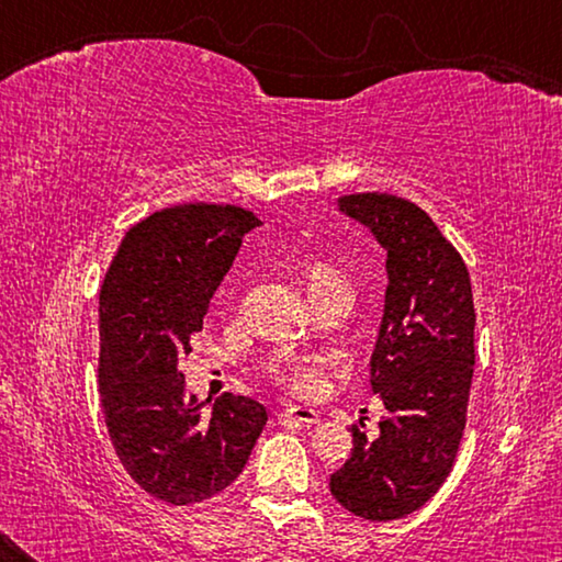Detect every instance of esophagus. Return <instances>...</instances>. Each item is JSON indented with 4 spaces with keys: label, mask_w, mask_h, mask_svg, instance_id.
<instances>
[{
    "label": "esophagus",
    "mask_w": 562,
    "mask_h": 562,
    "mask_svg": "<svg viewBox=\"0 0 562 562\" xmlns=\"http://www.w3.org/2000/svg\"><path fill=\"white\" fill-rule=\"evenodd\" d=\"M280 422H297V424H319V414L310 406H290L278 414Z\"/></svg>",
    "instance_id": "obj_1"
}]
</instances>
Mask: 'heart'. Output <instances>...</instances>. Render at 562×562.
Masks as SVG:
<instances>
[{"instance_id":"1","label":"heart","mask_w":562,"mask_h":562,"mask_svg":"<svg viewBox=\"0 0 562 562\" xmlns=\"http://www.w3.org/2000/svg\"><path fill=\"white\" fill-rule=\"evenodd\" d=\"M304 282H307V292H312L325 288V284L341 282V278L327 262L312 260L304 265ZM322 374H325V361L322 359H282L270 367L274 382L297 396L317 394L322 389Z\"/></svg>"}]
</instances>
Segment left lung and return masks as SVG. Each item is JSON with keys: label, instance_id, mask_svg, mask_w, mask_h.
<instances>
[{"label": "left lung", "instance_id": "1", "mask_svg": "<svg viewBox=\"0 0 562 562\" xmlns=\"http://www.w3.org/2000/svg\"><path fill=\"white\" fill-rule=\"evenodd\" d=\"M339 211L386 250L384 317L369 361L386 414L374 441L351 429L355 449L329 491L359 518L396 520L441 488L459 451L475 364L471 278L416 203L357 193L341 195Z\"/></svg>", "mask_w": 562, "mask_h": 562}]
</instances>
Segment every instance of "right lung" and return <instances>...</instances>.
<instances>
[{
    "label": "right lung",
    "mask_w": 562,
    "mask_h": 562,
    "mask_svg": "<svg viewBox=\"0 0 562 562\" xmlns=\"http://www.w3.org/2000/svg\"><path fill=\"white\" fill-rule=\"evenodd\" d=\"M258 225L237 205L164 207L131 227L101 284L99 389L111 443L131 479L170 506L231 486L268 424L250 396L223 394L203 412L178 369Z\"/></svg>",
    "instance_id": "right-lung-1"
}]
</instances>
